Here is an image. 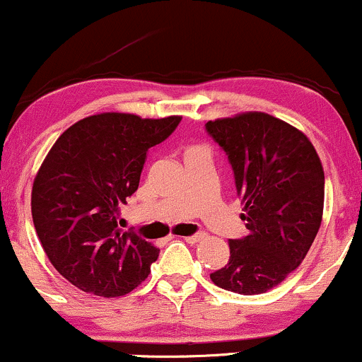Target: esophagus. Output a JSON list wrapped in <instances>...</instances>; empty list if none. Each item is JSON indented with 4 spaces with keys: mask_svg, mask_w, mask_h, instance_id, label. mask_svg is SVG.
I'll list each match as a JSON object with an SVG mask.
<instances>
[{
    "mask_svg": "<svg viewBox=\"0 0 362 362\" xmlns=\"http://www.w3.org/2000/svg\"><path fill=\"white\" fill-rule=\"evenodd\" d=\"M186 242L188 243H198L200 240H204V233H198V235H192V236H186Z\"/></svg>",
    "mask_w": 362,
    "mask_h": 362,
    "instance_id": "esophagus-1",
    "label": "esophagus"
}]
</instances>
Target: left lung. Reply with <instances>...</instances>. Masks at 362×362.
I'll return each mask as SVG.
<instances>
[{
  "label": "left lung",
  "mask_w": 362,
  "mask_h": 362,
  "mask_svg": "<svg viewBox=\"0 0 362 362\" xmlns=\"http://www.w3.org/2000/svg\"><path fill=\"white\" fill-rule=\"evenodd\" d=\"M205 127L226 151L248 229L245 238L229 240V262L211 279L236 293H264L297 269L320 231V155L302 131L264 112L209 120Z\"/></svg>",
  "instance_id": "left-lung-1"
}]
</instances>
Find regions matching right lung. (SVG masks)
<instances>
[{
	"mask_svg": "<svg viewBox=\"0 0 362 362\" xmlns=\"http://www.w3.org/2000/svg\"><path fill=\"white\" fill-rule=\"evenodd\" d=\"M181 117L103 112L60 134L30 195L42 250L67 281L98 297L129 293L150 273L158 248L120 229V205L138 189L146 151Z\"/></svg>",
	"mask_w": 362,
	"mask_h": 362,
	"instance_id": "add662e5",
	"label": "right lung"
}]
</instances>
